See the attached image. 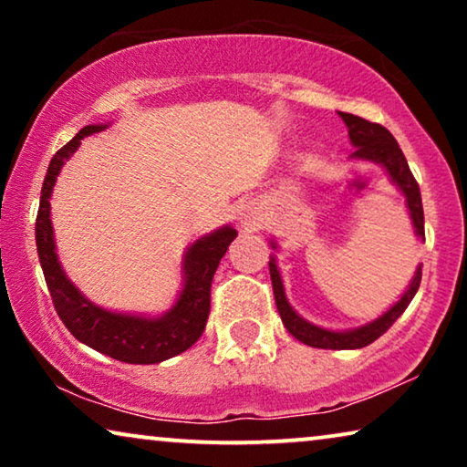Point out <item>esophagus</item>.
I'll return each mask as SVG.
<instances>
[{
	"mask_svg": "<svg viewBox=\"0 0 467 467\" xmlns=\"http://www.w3.org/2000/svg\"><path fill=\"white\" fill-rule=\"evenodd\" d=\"M254 225H257V223H254L253 219H248V216L242 219V227H244V229H254Z\"/></svg>",
	"mask_w": 467,
	"mask_h": 467,
	"instance_id": "obj_1",
	"label": "esophagus"
}]
</instances>
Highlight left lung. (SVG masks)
Segmentation results:
<instances>
[{"label":"left lung","mask_w":467,"mask_h":467,"mask_svg":"<svg viewBox=\"0 0 467 467\" xmlns=\"http://www.w3.org/2000/svg\"><path fill=\"white\" fill-rule=\"evenodd\" d=\"M340 117L348 127L350 142L357 146L353 157L368 159V161H376V163L385 165L389 176L393 178V182L398 184V187L401 189V193L406 195V203H408V210H410L417 235L420 240H425V216H423V202H420L419 182L414 181L412 171H410V168H408V161H406L404 152H401V149H400L398 140L391 136V131H389L387 127L372 123V120L355 117V114H348V112H340ZM270 276H272V289H274V297H276L280 318H283L285 327L289 329V334L293 337H297L299 342L308 344V347L344 350V348L368 347V344L379 340V337L385 334V331L391 327L395 321H398V318L401 317V312H404L408 308V304L412 302L414 293L419 291L420 265H419L417 274H414L408 291L401 296L400 302L395 304L391 310L385 312L380 318H376L374 323L366 325V327H359L353 331H327V329L317 327V325H312L308 321H304V318L291 308L289 302H286L283 280H280L278 267H276V264H274V259L270 261Z\"/></svg>","instance_id":"8db88e82"}]
</instances>
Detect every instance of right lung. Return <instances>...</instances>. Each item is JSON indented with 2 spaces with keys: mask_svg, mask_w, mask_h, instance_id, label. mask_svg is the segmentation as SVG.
I'll use <instances>...</instances> for the list:
<instances>
[{
  "mask_svg": "<svg viewBox=\"0 0 467 467\" xmlns=\"http://www.w3.org/2000/svg\"><path fill=\"white\" fill-rule=\"evenodd\" d=\"M104 130V125H87L50 159L42 184L40 208L36 219V244L47 286L55 310L76 340L85 342L99 353L125 363H159L184 353L200 340L210 315V289L216 267L235 235L234 227L197 240L184 259V289L174 308L161 318L117 315L88 302L63 274L55 253L53 225H50V193L63 161L80 146V140Z\"/></svg>",
  "mask_w": 467,
  "mask_h": 467,
  "instance_id": "add662e5",
  "label": "right lung"
}]
</instances>
